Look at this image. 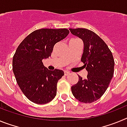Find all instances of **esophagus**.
<instances>
[{
  "label": "esophagus",
  "mask_w": 127,
  "mask_h": 127,
  "mask_svg": "<svg viewBox=\"0 0 127 127\" xmlns=\"http://www.w3.org/2000/svg\"><path fill=\"white\" fill-rule=\"evenodd\" d=\"M69 74H70V72H69L66 71V70H65V71H64V75H65V76H68Z\"/></svg>",
  "instance_id": "1"
}]
</instances>
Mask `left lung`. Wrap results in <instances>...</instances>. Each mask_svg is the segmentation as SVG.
<instances>
[{
	"instance_id": "1",
	"label": "left lung",
	"mask_w": 127,
	"mask_h": 127,
	"mask_svg": "<svg viewBox=\"0 0 127 127\" xmlns=\"http://www.w3.org/2000/svg\"><path fill=\"white\" fill-rule=\"evenodd\" d=\"M72 34L81 39L84 43L81 61L88 75L71 87L75 98L83 103L99 99L108 88L114 75V60L107 45L95 32L86 29H70Z\"/></svg>"
}]
</instances>
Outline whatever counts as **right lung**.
Segmentation results:
<instances>
[{
  "label": "right lung",
  "mask_w": 127,
  "mask_h": 127,
  "mask_svg": "<svg viewBox=\"0 0 127 127\" xmlns=\"http://www.w3.org/2000/svg\"><path fill=\"white\" fill-rule=\"evenodd\" d=\"M67 29H41L26 37L13 58V70L18 85L26 97L37 104L50 102L57 95V86L64 72L48 70L42 59L50 57L56 43L65 39Z\"/></svg>",
  "instance_id": "obj_1"
}]
</instances>
